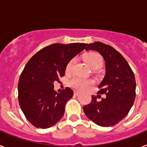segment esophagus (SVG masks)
<instances>
[{
  "instance_id": "1",
  "label": "esophagus",
  "mask_w": 147,
  "mask_h": 147,
  "mask_svg": "<svg viewBox=\"0 0 147 147\" xmlns=\"http://www.w3.org/2000/svg\"><path fill=\"white\" fill-rule=\"evenodd\" d=\"M74 94L75 96H78V95L80 94V92H79V91H76V90H75V91L74 92Z\"/></svg>"
}]
</instances>
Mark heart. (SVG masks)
Segmentation results:
<instances>
[{"instance_id":"heart-1","label":"heart","mask_w":147,"mask_h":147,"mask_svg":"<svg viewBox=\"0 0 147 147\" xmlns=\"http://www.w3.org/2000/svg\"><path fill=\"white\" fill-rule=\"evenodd\" d=\"M85 60L88 62L89 65L93 69H98L103 65V59L99 54L96 53H90L85 57ZM76 62L75 57L72 58L66 65L65 71L67 73H69L72 71L73 67L74 66ZM94 84V82L91 80H85L80 77H74L68 82V85L72 88L80 91L87 90L91 88L92 85Z\"/></svg>"}]
</instances>
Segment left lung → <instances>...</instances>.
<instances>
[{
  "label": "left lung",
  "mask_w": 147,
  "mask_h": 147,
  "mask_svg": "<svg viewBox=\"0 0 147 147\" xmlns=\"http://www.w3.org/2000/svg\"><path fill=\"white\" fill-rule=\"evenodd\" d=\"M86 51H96L105 61L106 74L98 85V93L106 98L98 102L92 96L91 102L83 110L87 117L101 127H110L126 117L136 98V83L134 73L124 57L109 45L95 42Z\"/></svg>",
  "instance_id": "1"
}]
</instances>
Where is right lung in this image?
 <instances>
[{
  "label": "right lung",
  "instance_id": "1",
  "mask_svg": "<svg viewBox=\"0 0 147 147\" xmlns=\"http://www.w3.org/2000/svg\"><path fill=\"white\" fill-rule=\"evenodd\" d=\"M88 45L51 44L39 51L26 63L18 82V102L27 120L35 127L49 128L62 119L74 92L65 88L57 93L54 90V82H60L67 62Z\"/></svg>",
  "mask_w": 147,
  "mask_h": 147
}]
</instances>
